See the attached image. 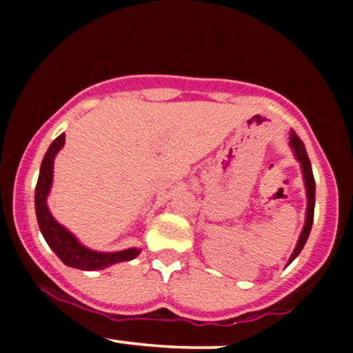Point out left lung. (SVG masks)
Wrapping results in <instances>:
<instances>
[{
  "label": "left lung",
  "mask_w": 353,
  "mask_h": 353,
  "mask_svg": "<svg viewBox=\"0 0 353 353\" xmlns=\"http://www.w3.org/2000/svg\"><path fill=\"white\" fill-rule=\"evenodd\" d=\"M290 139V148L295 154V159L301 163L302 168V174H303V182H305V190H307V212H305V224H303V229L301 232V237H299L297 245H295L292 255L289 259V264L301 254V250L305 245L307 239H309L310 229H312V222H314V208H315V179H314V172H312V165H310V159L307 156L305 145L301 141V137L295 134V131L292 129L289 134ZM287 264V265H289Z\"/></svg>",
  "instance_id": "left-lung-1"
}]
</instances>
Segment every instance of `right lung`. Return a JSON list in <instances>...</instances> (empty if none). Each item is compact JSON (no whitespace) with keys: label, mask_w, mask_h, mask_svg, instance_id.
I'll list each match as a JSON object with an SVG mask.
<instances>
[{"label":"right lung","mask_w":353,"mask_h":353,"mask_svg":"<svg viewBox=\"0 0 353 353\" xmlns=\"http://www.w3.org/2000/svg\"><path fill=\"white\" fill-rule=\"evenodd\" d=\"M66 136L61 134L52 141L50 149L44 154V159L39 169L38 184H36L34 192V209L36 217H38V225L41 230L44 241L54 250L61 261L68 267H74L81 270H99L106 267L117 264V262H128L136 259L141 250L132 247V249L119 250V252H96V250L88 249L76 239L66 228L58 224L56 219L51 216L48 209L46 199L51 190L52 184V164H54L56 154L64 145Z\"/></svg>","instance_id":"add662e5"}]
</instances>
